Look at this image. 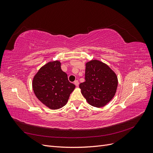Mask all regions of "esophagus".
Wrapping results in <instances>:
<instances>
[{
  "mask_svg": "<svg viewBox=\"0 0 153 153\" xmlns=\"http://www.w3.org/2000/svg\"><path fill=\"white\" fill-rule=\"evenodd\" d=\"M74 84H75V85L76 87H78V85H79V82H78V80H75V82H74Z\"/></svg>",
  "mask_w": 153,
  "mask_h": 153,
  "instance_id": "obj_1",
  "label": "esophagus"
}]
</instances>
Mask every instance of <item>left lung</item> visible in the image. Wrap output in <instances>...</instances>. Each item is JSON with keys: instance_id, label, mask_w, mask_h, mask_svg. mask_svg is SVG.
Returning <instances> with one entry per match:
<instances>
[{"instance_id": "1", "label": "left lung", "mask_w": 153, "mask_h": 153, "mask_svg": "<svg viewBox=\"0 0 153 153\" xmlns=\"http://www.w3.org/2000/svg\"><path fill=\"white\" fill-rule=\"evenodd\" d=\"M85 81L79 85L87 103L96 108L108 104L116 93L118 78L107 64L92 59L85 63Z\"/></svg>"}]
</instances>
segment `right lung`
I'll return each mask as SVG.
<instances>
[{"label": "right lung", "mask_w": 153, "mask_h": 153, "mask_svg": "<svg viewBox=\"0 0 153 153\" xmlns=\"http://www.w3.org/2000/svg\"><path fill=\"white\" fill-rule=\"evenodd\" d=\"M59 61H50L39 69L32 82L36 98L45 106L57 110L65 105L75 85L69 82L62 71Z\"/></svg>", "instance_id": "right-lung-1"}]
</instances>
